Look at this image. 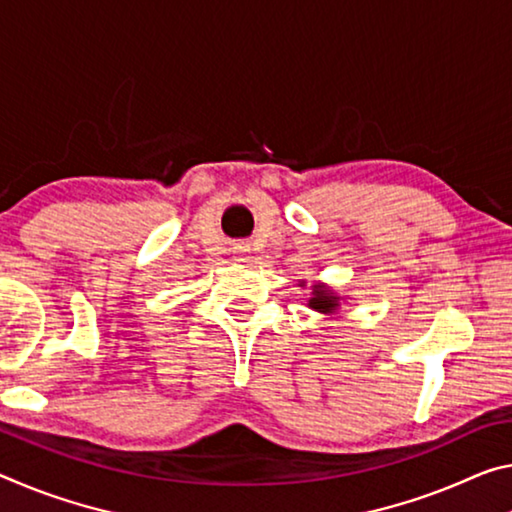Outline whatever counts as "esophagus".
I'll return each mask as SVG.
<instances>
[{
  "mask_svg": "<svg viewBox=\"0 0 512 512\" xmlns=\"http://www.w3.org/2000/svg\"><path fill=\"white\" fill-rule=\"evenodd\" d=\"M237 259L239 262H243V259H248V248H237Z\"/></svg>",
  "mask_w": 512,
  "mask_h": 512,
  "instance_id": "obj_1",
  "label": "esophagus"
}]
</instances>
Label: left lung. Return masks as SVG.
Wrapping results in <instances>:
<instances>
[{"mask_svg":"<svg viewBox=\"0 0 512 512\" xmlns=\"http://www.w3.org/2000/svg\"><path fill=\"white\" fill-rule=\"evenodd\" d=\"M344 298L337 294L335 289L328 287L326 282H314L312 285V298L307 300V307L314 312H319L323 316H332L339 312V307H342Z\"/></svg>","mask_w":512,"mask_h":512,"instance_id":"left-lung-1","label":"left lung"}]
</instances>
